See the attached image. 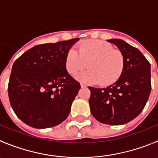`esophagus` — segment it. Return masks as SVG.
<instances>
[{
    "mask_svg": "<svg viewBox=\"0 0 158 158\" xmlns=\"http://www.w3.org/2000/svg\"><path fill=\"white\" fill-rule=\"evenodd\" d=\"M80 86H81V87H82V88H86V85H84V84H82V83H80Z\"/></svg>",
    "mask_w": 158,
    "mask_h": 158,
    "instance_id": "34e87169",
    "label": "esophagus"
}]
</instances>
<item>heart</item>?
Listing matches in <instances>:
<instances>
[{"label": "heart", "instance_id": "heart-1", "mask_svg": "<svg viewBox=\"0 0 158 158\" xmlns=\"http://www.w3.org/2000/svg\"><path fill=\"white\" fill-rule=\"evenodd\" d=\"M69 50L65 56V68L75 76L85 68L89 70L79 75L77 79L84 82L107 86L118 80L124 69V56L119 50L102 40H87Z\"/></svg>", "mask_w": 158, "mask_h": 158}]
</instances>
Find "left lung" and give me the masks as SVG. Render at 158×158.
Instances as JSON below:
<instances>
[{"label": "left lung", "mask_w": 158, "mask_h": 158, "mask_svg": "<svg viewBox=\"0 0 158 158\" xmlns=\"http://www.w3.org/2000/svg\"><path fill=\"white\" fill-rule=\"evenodd\" d=\"M124 56L119 79L106 88L90 87L89 103L93 116L110 126L129 122L143 110L151 90L150 64L143 54L120 39L107 40Z\"/></svg>", "instance_id": "obj_1"}]
</instances>
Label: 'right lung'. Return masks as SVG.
Masks as SVG:
<instances>
[{"mask_svg":"<svg viewBox=\"0 0 158 158\" xmlns=\"http://www.w3.org/2000/svg\"><path fill=\"white\" fill-rule=\"evenodd\" d=\"M79 40L36 45L14 62L8 97L14 112L26 125L47 129L69 116L80 84L68 73L65 56Z\"/></svg>","mask_w":158,"mask_h":158,"instance_id":"right-lung-1","label":"right lung"}]
</instances>
